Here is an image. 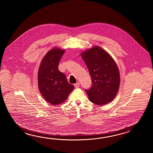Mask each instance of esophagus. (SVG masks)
<instances>
[{
	"label": "esophagus",
	"mask_w": 153,
	"mask_h": 153,
	"mask_svg": "<svg viewBox=\"0 0 153 153\" xmlns=\"http://www.w3.org/2000/svg\"><path fill=\"white\" fill-rule=\"evenodd\" d=\"M79 86H80V83L79 82H77V83H76V84H74V86H75V88H79Z\"/></svg>",
	"instance_id": "obj_1"
}]
</instances>
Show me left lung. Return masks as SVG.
Listing matches in <instances>:
<instances>
[{
    "mask_svg": "<svg viewBox=\"0 0 153 153\" xmlns=\"http://www.w3.org/2000/svg\"><path fill=\"white\" fill-rule=\"evenodd\" d=\"M92 78V86L85 90L91 102L97 105L110 103L119 89L120 77L117 65L105 50L94 46L81 53Z\"/></svg>",
    "mask_w": 153,
    "mask_h": 153,
    "instance_id": "1",
    "label": "left lung"
}]
</instances>
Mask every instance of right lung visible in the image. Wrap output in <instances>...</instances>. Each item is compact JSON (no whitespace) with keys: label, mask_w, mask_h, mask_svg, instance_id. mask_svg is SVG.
Returning a JSON list of instances; mask_svg holds the SVG:
<instances>
[{"label":"right lung","mask_w":153,"mask_h":153,"mask_svg":"<svg viewBox=\"0 0 153 153\" xmlns=\"http://www.w3.org/2000/svg\"><path fill=\"white\" fill-rule=\"evenodd\" d=\"M65 52V50L57 48L51 49L42 59L38 70L39 91L46 101L54 105L63 103L74 88L58 68Z\"/></svg>","instance_id":"obj_1"}]
</instances>
